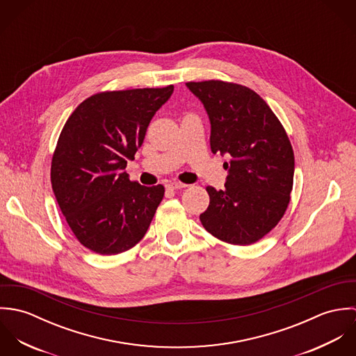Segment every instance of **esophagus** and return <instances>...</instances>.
Here are the masks:
<instances>
[{"label": "esophagus", "mask_w": 356, "mask_h": 356, "mask_svg": "<svg viewBox=\"0 0 356 356\" xmlns=\"http://www.w3.org/2000/svg\"><path fill=\"white\" fill-rule=\"evenodd\" d=\"M188 185L185 184H181V182H170L165 185V189L167 191H178V189H182V188H186Z\"/></svg>", "instance_id": "obj_1"}]
</instances>
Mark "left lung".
<instances>
[{
	"label": "left lung",
	"mask_w": 356,
	"mask_h": 356,
	"mask_svg": "<svg viewBox=\"0 0 356 356\" xmlns=\"http://www.w3.org/2000/svg\"><path fill=\"white\" fill-rule=\"evenodd\" d=\"M211 123V151L227 154L223 191L207 186L204 229L234 245L264 237L291 200L295 156L278 118L250 88L222 81L188 82Z\"/></svg>",
	"instance_id": "obj_1"
}]
</instances>
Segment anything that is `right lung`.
<instances>
[{"label":"right lung","mask_w":356,"mask_h":356,"mask_svg":"<svg viewBox=\"0 0 356 356\" xmlns=\"http://www.w3.org/2000/svg\"><path fill=\"white\" fill-rule=\"evenodd\" d=\"M174 86L97 93L65 122L51 159V189L78 241L100 254L133 248L164 196L163 185L129 179L127 160L143 145Z\"/></svg>","instance_id":"1"}]
</instances>
